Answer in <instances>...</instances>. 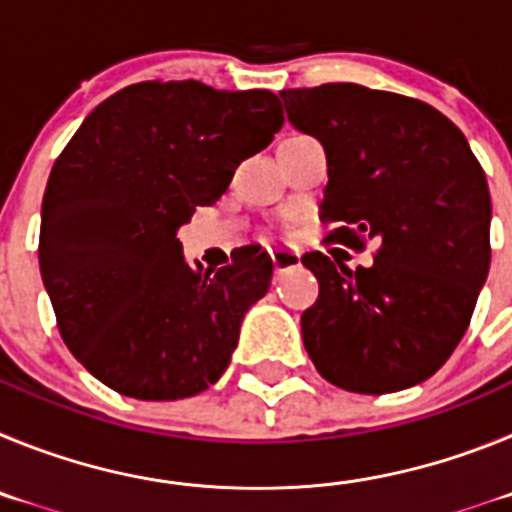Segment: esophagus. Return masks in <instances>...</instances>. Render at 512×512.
<instances>
[{"label": "esophagus", "mask_w": 512, "mask_h": 512, "mask_svg": "<svg viewBox=\"0 0 512 512\" xmlns=\"http://www.w3.org/2000/svg\"><path fill=\"white\" fill-rule=\"evenodd\" d=\"M271 261L277 271L292 269V266H300V253L292 248H271Z\"/></svg>", "instance_id": "34e87169"}]
</instances>
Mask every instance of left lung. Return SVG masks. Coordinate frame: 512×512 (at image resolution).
I'll return each mask as SVG.
<instances>
[{
	"label": "left lung",
	"instance_id": "left-lung-1",
	"mask_svg": "<svg viewBox=\"0 0 512 512\" xmlns=\"http://www.w3.org/2000/svg\"><path fill=\"white\" fill-rule=\"evenodd\" d=\"M287 120L320 140L330 238L364 246L369 269L312 251L302 264L320 295L302 341L320 377L384 395L420 384L467 333L490 271V189L467 138L431 104L359 84L279 92Z\"/></svg>",
	"mask_w": 512,
	"mask_h": 512
}]
</instances>
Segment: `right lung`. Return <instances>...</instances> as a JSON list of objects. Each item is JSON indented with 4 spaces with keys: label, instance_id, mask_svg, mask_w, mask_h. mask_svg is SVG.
Returning a JSON list of instances; mask_svg holds the SVG:
<instances>
[{
    "label": "right lung",
    "instance_id": "add662e5",
    "mask_svg": "<svg viewBox=\"0 0 512 512\" xmlns=\"http://www.w3.org/2000/svg\"><path fill=\"white\" fill-rule=\"evenodd\" d=\"M284 125L277 94L140 81L104 99L53 164L40 277L71 354L120 395L182 400L223 377L243 315L269 292L261 246L189 264L176 230Z\"/></svg>",
    "mask_w": 512,
    "mask_h": 512
}]
</instances>
